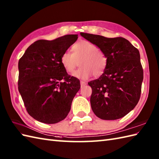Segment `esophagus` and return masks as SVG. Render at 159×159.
<instances>
[{
    "instance_id": "obj_1",
    "label": "esophagus",
    "mask_w": 159,
    "mask_h": 159,
    "mask_svg": "<svg viewBox=\"0 0 159 159\" xmlns=\"http://www.w3.org/2000/svg\"><path fill=\"white\" fill-rule=\"evenodd\" d=\"M86 85H87V83L85 81H83V80H81V81H80V86H81V87H84V86Z\"/></svg>"
}]
</instances>
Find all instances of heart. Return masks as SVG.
Here are the masks:
<instances>
[{
	"instance_id": "b5f03b06",
	"label": "heart",
	"mask_w": 159,
	"mask_h": 159,
	"mask_svg": "<svg viewBox=\"0 0 159 159\" xmlns=\"http://www.w3.org/2000/svg\"><path fill=\"white\" fill-rule=\"evenodd\" d=\"M72 51H66L61 57V63L67 72H72L79 65L80 67L73 73L78 79L85 80L93 75L100 76L107 66L108 58L102 49L87 40H80L72 46Z\"/></svg>"
}]
</instances>
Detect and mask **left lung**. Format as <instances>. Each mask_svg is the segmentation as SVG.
I'll use <instances>...</instances> for the list:
<instances>
[{
    "instance_id": "left-lung-1",
    "label": "left lung",
    "mask_w": 159,
    "mask_h": 159,
    "mask_svg": "<svg viewBox=\"0 0 159 159\" xmlns=\"http://www.w3.org/2000/svg\"><path fill=\"white\" fill-rule=\"evenodd\" d=\"M80 35L102 49L108 58L104 72L88 83L92 89V111L102 120L124 117L135 107L141 96L143 71L139 50L121 37L107 38L84 33Z\"/></svg>"
}]
</instances>
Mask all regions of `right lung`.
Wrapping results in <instances>:
<instances>
[{"label":"right lung","mask_w":159,"mask_h":159,"mask_svg":"<svg viewBox=\"0 0 159 159\" xmlns=\"http://www.w3.org/2000/svg\"><path fill=\"white\" fill-rule=\"evenodd\" d=\"M78 39L66 35L39 39L26 49L18 62V90L28 113L45 124H56L68 115L80 80L67 73L61 57Z\"/></svg>","instance_id":"obj_1"}]
</instances>
